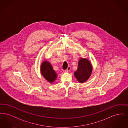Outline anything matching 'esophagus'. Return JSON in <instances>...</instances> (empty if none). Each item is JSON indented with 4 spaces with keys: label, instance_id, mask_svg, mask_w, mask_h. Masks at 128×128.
<instances>
[{
    "label": "esophagus",
    "instance_id": "esophagus-1",
    "mask_svg": "<svg viewBox=\"0 0 128 128\" xmlns=\"http://www.w3.org/2000/svg\"><path fill=\"white\" fill-rule=\"evenodd\" d=\"M70 66H68V68L66 70V72H70Z\"/></svg>",
    "mask_w": 128,
    "mask_h": 128
}]
</instances>
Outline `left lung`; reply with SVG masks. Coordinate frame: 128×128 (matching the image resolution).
<instances>
[{"instance_id":"8db88e82","label":"left lung","mask_w":128,"mask_h":128,"mask_svg":"<svg viewBox=\"0 0 128 128\" xmlns=\"http://www.w3.org/2000/svg\"><path fill=\"white\" fill-rule=\"evenodd\" d=\"M92 70L91 63L89 60L80 58L78 63V69L74 72V75L79 82L83 83L89 78Z\"/></svg>"}]
</instances>
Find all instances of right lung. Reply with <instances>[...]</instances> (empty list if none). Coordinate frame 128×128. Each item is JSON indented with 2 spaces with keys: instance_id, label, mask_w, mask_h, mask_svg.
<instances>
[{
  "instance_id": "right-lung-1",
  "label": "right lung",
  "mask_w": 128,
  "mask_h": 128,
  "mask_svg": "<svg viewBox=\"0 0 128 128\" xmlns=\"http://www.w3.org/2000/svg\"><path fill=\"white\" fill-rule=\"evenodd\" d=\"M40 69L41 74L45 79L50 83L55 82L57 78V74L49 62L46 60L43 61Z\"/></svg>"
}]
</instances>
